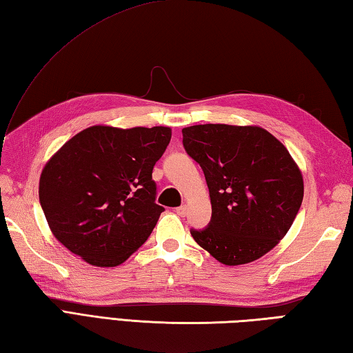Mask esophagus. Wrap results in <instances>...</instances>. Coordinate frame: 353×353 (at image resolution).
<instances>
[{
  "label": "esophagus",
  "mask_w": 353,
  "mask_h": 353,
  "mask_svg": "<svg viewBox=\"0 0 353 353\" xmlns=\"http://www.w3.org/2000/svg\"><path fill=\"white\" fill-rule=\"evenodd\" d=\"M176 212H177V215L186 216V215H188V206H186V205L179 206V208H176Z\"/></svg>",
  "instance_id": "obj_1"
}]
</instances>
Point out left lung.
I'll use <instances>...</instances> for the list:
<instances>
[{"label":"left lung","instance_id":"obj_1","mask_svg":"<svg viewBox=\"0 0 353 353\" xmlns=\"http://www.w3.org/2000/svg\"><path fill=\"white\" fill-rule=\"evenodd\" d=\"M182 134L212 205L211 221L191 229L192 238L226 265L264 256L290 230L303 200L302 172L288 150L253 125L200 124Z\"/></svg>","mask_w":353,"mask_h":353}]
</instances>
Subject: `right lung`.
Returning <instances> with one entry per match:
<instances>
[{
	"label": "right lung",
	"mask_w": 353,
	"mask_h": 353,
	"mask_svg": "<svg viewBox=\"0 0 353 353\" xmlns=\"http://www.w3.org/2000/svg\"><path fill=\"white\" fill-rule=\"evenodd\" d=\"M170 139V127L108 125L71 138L45 165L39 181L52 235L91 265L123 264L165 211L156 203L152 172Z\"/></svg>",
	"instance_id": "add662e5"
}]
</instances>
